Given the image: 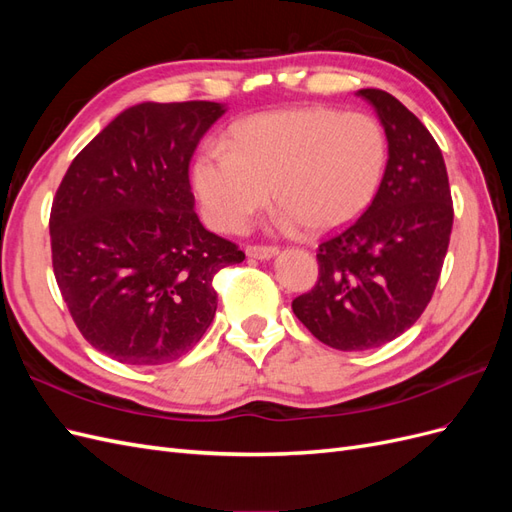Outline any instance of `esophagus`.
Returning a JSON list of instances; mask_svg holds the SVG:
<instances>
[{
    "label": "esophagus",
    "mask_w": 512,
    "mask_h": 512,
    "mask_svg": "<svg viewBox=\"0 0 512 512\" xmlns=\"http://www.w3.org/2000/svg\"><path fill=\"white\" fill-rule=\"evenodd\" d=\"M277 252H280V250H277L275 245H247L245 247V254L250 258H256V260H269Z\"/></svg>",
    "instance_id": "obj_1"
}]
</instances>
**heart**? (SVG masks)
I'll use <instances>...</instances> for the list:
<instances>
[{
    "instance_id": "b5f03b06",
    "label": "heart",
    "mask_w": 512,
    "mask_h": 512,
    "mask_svg": "<svg viewBox=\"0 0 512 512\" xmlns=\"http://www.w3.org/2000/svg\"><path fill=\"white\" fill-rule=\"evenodd\" d=\"M386 162L376 119L305 106L237 123L226 149L207 147L194 162V190L207 222L239 232L269 203L286 226L327 232L354 220L374 198Z\"/></svg>"
}]
</instances>
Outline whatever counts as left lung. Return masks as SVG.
Masks as SVG:
<instances>
[{
  "label": "left lung",
  "mask_w": 512,
  "mask_h": 512,
  "mask_svg": "<svg viewBox=\"0 0 512 512\" xmlns=\"http://www.w3.org/2000/svg\"><path fill=\"white\" fill-rule=\"evenodd\" d=\"M356 96L376 108L389 141L380 188L367 211L318 245V282L292 312L322 344L369 350L421 318L451 241L453 200L438 143L382 89Z\"/></svg>",
  "instance_id": "8db88e82"
}]
</instances>
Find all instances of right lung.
Segmentation results:
<instances>
[{
	"label": "right lung",
	"instance_id": "add662e5",
	"mask_svg": "<svg viewBox=\"0 0 512 512\" xmlns=\"http://www.w3.org/2000/svg\"><path fill=\"white\" fill-rule=\"evenodd\" d=\"M218 102L126 108L76 156L51 207L55 280L87 342L128 365H164L205 335L213 277L243 262L194 211L190 160Z\"/></svg>",
	"mask_w": 512,
	"mask_h": 512
}]
</instances>
